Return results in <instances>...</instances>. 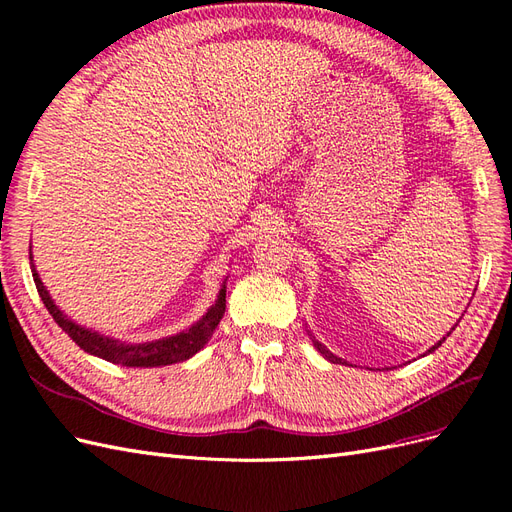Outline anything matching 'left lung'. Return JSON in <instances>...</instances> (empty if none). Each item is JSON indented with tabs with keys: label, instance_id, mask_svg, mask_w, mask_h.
I'll return each mask as SVG.
<instances>
[{
	"label": "left lung",
	"instance_id": "1",
	"mask_svg": "<svg viewBox=\"0 0 512 512\" xmlns=\"http://www.w3.org/2000/svg\"><path fill=\"white\" fill-rule=\"evenodd\" d=\"M453 329H455V327H453ZM448 335H451V333H448ZM448 335H446V337H448ZM446 337H442V339H440V342H438L436 346H431V348H429V352H433V350H436V348H440V346H442V342H444V339H446ZM314 346H316V348L320 350V354H324V356H327V359H329L331 363H346V361H342V359H339V356L331 354V352H329L327 348H324L322 344H318V342H316V339H314Z\"/></svg>",
	"mask_w": 512,
	"mask_h": 512
}]
</instances>
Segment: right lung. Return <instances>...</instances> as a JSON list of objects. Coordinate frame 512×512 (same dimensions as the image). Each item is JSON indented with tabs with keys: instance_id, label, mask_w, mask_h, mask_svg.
<instances>
[{
	"instance_id": "obj_1",
	"label": "right lung",
	"mask_w": 512,
	"mask_h": 512,
	"mask_svg": "<svg viewBox=\"0 0 512 512\" xmlns=\"http://www.w3.org/2000/svg\"><path fill=\"white\" fill-rule=\"evenodd\" d=\"M29 260H32V254H29ZM32 275L34 282L38 288V294L42 303L49 309V314L53 316V320L64 329L72 342L83 348L85 352L100 356V359L115 363V365H126V367H162V365H173V363H181L188 361L190 356H194L200 348H205V344L209 342V337L213 335L215 327H218L224 312H226V282L218 294V301L215 305L209 307V312L200 318L196 324L188 331H181L177 335L170 337H162L156 339V342H145V344H123L117 342L113 337L100 335L96 331H89L81 324L72 322L61 309L53 303L51 294L46 292L40 275L32 262Z\"/></svg>"
}]
</instances>
